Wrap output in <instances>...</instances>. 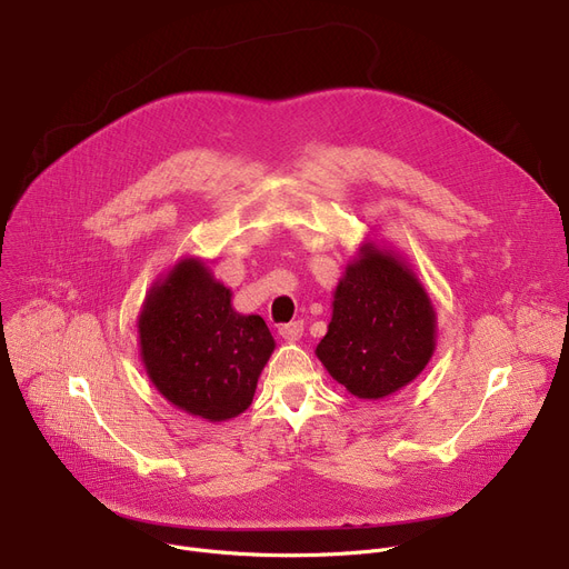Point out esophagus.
<instances>
[{"instance_id":"obj_1","label":"esophagus","mask_w":569,"mask_h":569,"mask_svg":"<svg viewBox=\"0 0 569 569\" xmlns=\"http://www.w3.org/2000/svg\"><path fill=\"white\" fill-rule=\"evenodd\" d=\"M279 335L286 339V341H297L302 335H305V322L302 320H295V322H288V325H281L279 327Z\"/></svg>"}]
</instances>
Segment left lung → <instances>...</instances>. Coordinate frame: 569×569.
Listing matches in <instances>:
<instances>
[{
  "instance_id": "left-lung-1",
  "label": "left lung",
  "mask_w": 569,
  "mask_h": 569,
  "mask_svg": "<svg viewBox=\"0 0 569 569\" xmlns=\"http://www.w3.org/2000/svg\"><path fill=\"white\" fill-rule=\"evenodd\" d=\"M436 313L420 281L395 256L367 244L335 292L316 355L360 399H382L420 376L433 355Z\"/></svg>"
}]
</instances>
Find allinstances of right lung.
Masks as SVG:
<instances>
[{"label":"right lung","instance_id":"1","mask_svg":"<svg viewBox=\"0 0 569 569\" xmlns=\"http://www.w3.org/2000/svg\"><path fill=\"white\" fill-rule=\"evenodd\" d=\"M140 355L157 390L209 422L244 412L274 339L260 316H239L230 290L196 260L149 290L138 320Z\"/></svg>","mask_w":569,"mask_h":569}]
</instances>
